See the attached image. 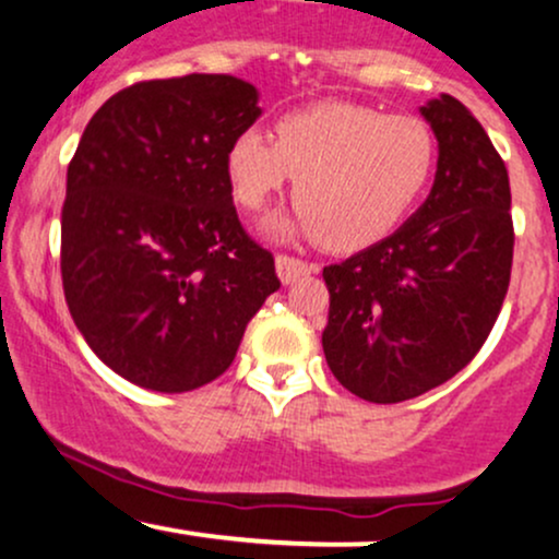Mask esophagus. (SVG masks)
<instances>
[{"label":"esophagus","instance_id":"1","mask_svg":"<svg viewBox=\"0 0 559 559\" xmlns=\"http://www.w3.org/2000/svg\"><path fill=\"white\" fill-rule=\"evenodd\" d=\"M275 271H278V278L284 281V284H294L301 275L318 273V265L316 262H305L299 258H288V254H278V258H275Z\"/></svg>","mask_w":559,"mask_h":559}]
</instances>
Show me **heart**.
<instances>
[{
    "instance_id": "heart-1",
    "label": "heart",
    "mask_w": 559,
    "mask_h": 559,
    "mask_svg": "<svg viewBox=\"0 0 559 559\" xmlns=\"http://www.w3.org/2000/svg\"><path fill=\"white\" fill-rule=\"evenodd\" d=\"M433 165L436 139L420 118L352 102L286 112L275 123V141L247 128L226 150V176L239 207L258 213L294 176L299 213L292 223H273V230L318 236L336 252L386 239L426 191Z\"/></svg>"
}]
</instances>
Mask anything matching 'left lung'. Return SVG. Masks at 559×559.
Wrapping results in <instances>:
<instances>
[{"instance_id":"8db88e82","label":"left lung","mask_w":559,"mask_h":559,"mask_svg":"<svg viewBox=\"0 0 559 559\" xmlns=\"http://www.w3.org/2000/svg\"><path fill=\"white\" fill-rule=\"evenodd\" d=\"M439 141L431 194L383 241L323 267V352L360 400L394 404L457 376L484 346L510 286V178L454 96L420 107Z\"/></svg>"}]
</instances>
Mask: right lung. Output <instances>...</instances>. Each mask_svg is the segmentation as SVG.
Listing matches in <instances>:
<instances>
[{
	"label": "right lung",
	"mask_w": 559,
	"mask_h": 559,
	"mask_svg": "<svg viewBox=\"0 0 559 559\" xmlns=\"http://www.w3.org/2000/svg\"><path fill=\"white\" fill-rule=\"evenodd\" d=\"M260 112L258 88L234 75L141 81L94 112L70 159L68 310L94 355L141 389L181 394L226 373L278 292L226 176L228 144Z\"/></svg>",
	"instance_id": "add662e5"
}]
</instances>
